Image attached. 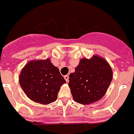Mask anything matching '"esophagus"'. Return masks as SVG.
<instances>
[{"mask_svg": "<svg viewBox=\"0 0 134 134\" xmlns=\"http://www.w3.org/2000/svg\"><path fill=\"white\" fill-rule=\"evenodd\" d=\"M64 78H65V81H66L67 82L69 81V76H68V75H65V76H64Z\"/></svg>", "mask_w": 134, "mask_h": 134, "instance_id": "obj_1", "label": "esophagus"}]
</instances>
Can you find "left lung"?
Returning a JSON list of instances; mask_svg holds the SVG:
<instances>
[{
    "instance_id": "left-lung-1",
    "label": "left lung",
    "mask_w": 134,
    "mask_h": 134,
    "mask_svg": "<svg viewBox=\"0 0 134 134\" xmlns=\"http://www.w3.org/2000/svg\"><path fill=\"white\" fill-rule=\"evenodd\" d=\"M112 79V71L108 62L94 56L80 60L75 71L69 74V86L74 101L88 105L101 99Z\"/></svg>"
}]
</instances>
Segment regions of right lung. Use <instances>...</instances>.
<instances>
[{
    "instance_id": "add662e5",
    "label": "right lung",
    "mask_w": 134,
    "mask_h": 134,
    "mask_svg": "<svg viewBox=\"0 0 134 134\" xmlns=\"http://www.w3.org/2000/svg\"><path fill=\"white\" fill-rule=\"evenodd\" d=\"M65 83L59 69L51 63L50 59L31 61L19 75V83L26 96L43 105L56 100L60 86Z\"/></svg>"
}]
</instances>
